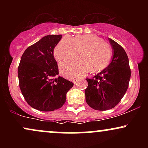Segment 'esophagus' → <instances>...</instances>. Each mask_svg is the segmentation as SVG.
<instances>
[{
    "label": "esophagus",
    "mask_w": 148,
    "mask_h": 148,
    "mask_svg": "<svg viewBox=\"0 0 148 148\" xmlns=\"http://www.w3.org/2000/svg\"><path fill=\"white\" fill-rule=\"evenodd\" d=\"M77 82H78V80L77 79H73V83H74V84H76Z\"/></svg>",
    "instance_id": "obj_1"
}]
</instances>
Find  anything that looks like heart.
Listing matches in <instances>:
<instances>
[{"label":"heart","instance_id":"1","mask_svg":"<svg viewBox=\"0 0 148 148\" xmlns=\"http://www.w3.org/2000/svg\"><path fill=\"white\" fill-rule=\"evenodd\" d=\"M81 58L69 59L60 66L64 76L76 78L85 75L92 69L97 72L103 70L110 63L112 49L110 46L94 34L81 35L72 38L64 36L56 46L53 56L58 62H62L79 53Z\"/></svg>","mask_w":148,"mask_h":148}]
</instances>
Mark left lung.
<instances>
[{"label": "left lung", "instance_id": "1", "mask_svg": "<svg viewBox=\"0 0 148 148\" xmlns=\"http://www.w3.org/2000/svg\"><path fill=\"white\" fill-rule=\"evenodd\" d=\"M113 56L109 65L88 83L85 90L88 106L97 111H107L114 108L125 95L129 86L131 69L125 49L114 40L108 38Z\"/></svg>", "mask_w": 148, "mask_h": 148}]
</instances>
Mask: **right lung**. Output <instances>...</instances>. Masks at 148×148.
Returning <instances> with one entry per match:
<instances>
[{"label":"right lung","mask_w":148,"mask_h":148,"mask_svg":"<svg viewBox=\"0 0 148 148\" xmlns=\"http://www.w3.org/2000/svg\"><path fill=\"white\" fill-rule=\"evenodd\" d=\"M62 35H49L30 46L22 55L18 67L21 93L35 109L53 111L63 106L66 94L74 86L58 76L53 50Z\"/></svg>","instance_id":"1"}]
</instances>
